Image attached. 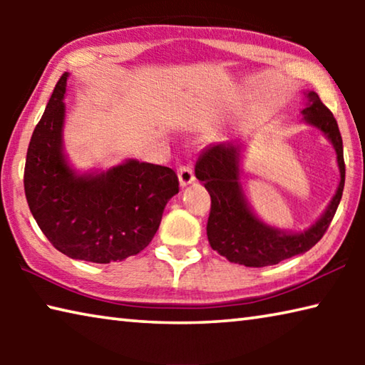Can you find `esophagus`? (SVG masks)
<instances>
[{
	"mask_svg": "<svg viewBox=\"0 0 365 365\" xmlns=\"http://www.w3.org/2000/svg\"><path fill=\"white\" fill-rule=\"evenodd\" d=\"M177 175H178V182H180L182 188L188 187L190 183L195 182V175H193V169H191V165H180L177 170Z\"/></svg>",
	"mask_w": 365,
	"mask_h": 365,
	"instance_id": "34e87169",
	"label": "esophagus"
}]
</instances>
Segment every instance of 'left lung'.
Instances as JSON below:
<instances>
[{
    "mask_svg": "<svg viewBox=\"0 0 365 365\" xmlns=\"http://www.w3.org/2000/svg\"><path fill=\"white\" fill-rule=\"evenodd\" d=\"M302 122L325 135L336 153L339 183L322 215L302 232L282 230L257 217L242 185L245 143L237 140L209 145L197 159L195 175L211 195L207 240L214 251L230 262L246 267H265L302 255L312 248L329 228L344 188L343 140L330 109L316 91H307Z\"/></svg>",
    "mask_w": 365,
    "mask_h": 365,
    "instance_id": "obj_1",
    "label": "left lung"
}]
</instances>
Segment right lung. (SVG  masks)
<instances>
[{
	"mask_svg": "<svg viewBox=\"0 0 365 365\" xmlns=\"http://www.w3.org/2000/svg\"><path fill=\"white\" fill-rule=\"evenodd\" d=\"M63 73L30 138L24 187L36 224L63 255L109 264L138 255L178 193L175 172L125 159L108 170L78 172L64 151Z\"/></svg>",
	"mask_w": 365,
	"mask_h": 365,
	"instance_id": "add662e5",
	"label": "right lung"
}]
</instances>
